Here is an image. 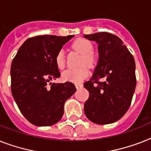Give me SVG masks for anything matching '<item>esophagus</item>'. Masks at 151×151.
<instances>
[{
	"label": "esophagus",
	"mask_w": 151,
	"mask_h": 151,
	"mask_svg": "<svg viewBox=\"0 0 151 151\" xmlns=\"http://www.w3.org/2000/svg\"><path fill=\"white\" fill-rule=\"evenodd\" d=\"M75 87L77 89H80V88H81L83 87V84H81V83H76Z\"/></svg>",
	"instance_id": "1"
}]
</instances>
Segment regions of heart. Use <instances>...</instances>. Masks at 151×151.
<instances>
[{"mask_svg": "<svg viewBox=\"0 0 151 151\" xmlns=\"http://www.w3.org/2000/svg\"><path fill=\"white\" fill-rule=\"evenodd\" d=\"M72 47L81 54V65L86 64L88 67H92L95 63V56L92 52L93 45L89 40L85 39H77L72 44ZM55 62L58 68L63 69L65 65L64 52L63 50H60L55 58ZM88 67L82 66L76 69H67L62 73V78L66 81H71L74 83L82 81L88 76Z\"/></svg>", "mask_w": 151, "mask_h": 151, "instance_id": "heart-1", "label": "heart"}]
</instances>
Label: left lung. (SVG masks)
<instances>
[{
    "label": "left lung",
    "instance_id": "left-lung-1",
    "mask_svg": "<svg viewBox=\"0 0 151 151\" xmlns=\"http://www.w3.org/2000/svg\"><path fill=\"white\" fill-rule=\"evenodd\" d=\"M99 46V61L90 81L84 84L89 91L84 103L88 119L99 125L118 121L130 106L137 79L135 60L123 42L109 32L84 35ZM102 78L105 81L99 82Z\"/></svg>",
    "mask_w": 151,
    "mask_h": 151
}]
</instances>
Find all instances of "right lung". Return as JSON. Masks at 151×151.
I'll return each mask as SVG.
<instances>
[{
	"label": "right lung",
	"mask_w": 151,
	"mask_h": 151,
	"mask_svg": "<svg viewBox=\"0 0 151 151\" xmlns=\"http://www.w3.org/2000/svg\"><path fill=\"white\" fill-rule=\"evenodd\" d=\"M74 35H39L22 45L11 67L12 93L24 118L38 127L61 119L65 101L75 93L71 82L48 83L60 77L55 62L57 52Z\"/></svg>",
	"instance_id": "right-lung-1"
}]
</instances>
